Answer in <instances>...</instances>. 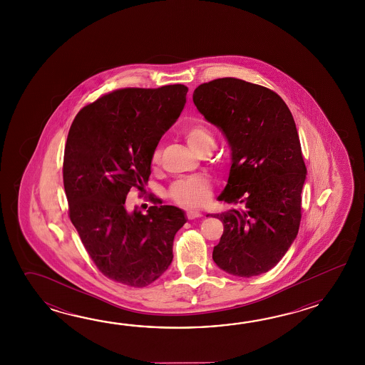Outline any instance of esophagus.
<instances>
[{"label": "esophagus", "mask_w": 365, "mask_h": 365, "mask_svg": "<svg viewBox=\"0 0 365 365\" xmlns=\"http://www.w3.org/2000/svg\"><path fill=\"white\" fill-rule=\"evenodd\" d=\"M186 217H187V219L193 220V219H197V217H201L202 212L201 211H198V210H187V212H186Z\"/></svg>", "instance_id": "1"}]
</instances>
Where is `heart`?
Here are the masks:
<instances>
[{
  "label": "heart",
  "instance_id": "obj_1",
  "mask_svg": "<svg viewBox=\"0 0 365 365\" xmlns=\"http://www.w3.org/2000/svg\"><path fill=\"white\" fill-rule=\"evenodd\" d=\"M184 138L194 153H201L205 148H214V134L203 124L187 126L184 130ZM159 160V151H155L153 162ZM172 201L184 207H201L209 202L211 187L209 181L202 178H189L176 181L170 190Z\"/></svg>",
  "mask_w": 365,
  "mask_h": 365
}]
</instances>
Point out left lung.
<instances>
[{"label":"left lung","instance_id":"8db88e82","mask_svg":"<svg viewBox=\"0 0 365 365\" xmlns=\"http://www.w3.org/2000/svg\"><path fill=\"white\" fill-rule=\"evenodd\" d=\"M193 101L231 150L217 201L242 205L215 215L225 231L212 259L235 277L261 275L287 253L302 219L307 168L294 117L278 93L236 78L198 86Z\"/></svg>","mask_w":365,"mask_h":365}]
</instances>
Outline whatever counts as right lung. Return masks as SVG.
Masks as SVG:
<instances>
[{
  "mask_svg": "<svg viewBox=\"0 0 365 365\" xmlns=\"http://www.w3.org/2000/svg\"><path fill=\"white\" fill-rule=\"evenodd\" d=\"M187 87L123 88L78 113L63 155V187L71 223L109 279L146 287L173 258V239L186 219L176 206L128 211L132 187L143 189L156 146L178 121Z\"/></svg>",
  "mask_w": 365,
  "mask_h": 365,
  "instance_id": "1",
  "label": "right lung"
}]
</instances>
